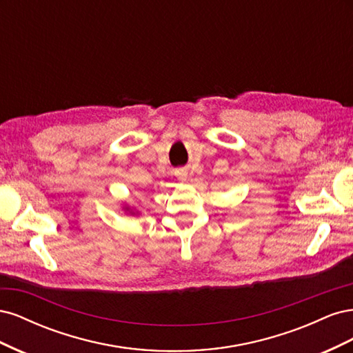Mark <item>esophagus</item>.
Listing matches in <instances>:
<instances>
[{"mask_svg":"<svg viewBox=\"0 0 353 353\" xmlns=\"http://www.w3.org/2000/svg\"><path fill=\"white\" fill-rule=\"evenodd\" d=\"M175 175L178 176V179H179V181H183V183H184V181L187 179V172H185L184 169H179V170H176Z\"/></svg>","mask_w":353,"mask_h":353,"instance_id":"esophagus-1","label":"esophagus"}]
</instances>
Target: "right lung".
Listing matches in <instances>:
<instances>
[{
	"instance_id": "obj_1",
	"label": "right lung",
	"mask_w": 353,
	"mask_h": 353,
	"mask_svg": "<svg viewBox=\"0 0 353 353\" xmlns=\"http://www.w3.org/2000/svg\"><path fill=\"white\" fill-rule=\"evenodd\" d=\"M125 210H126V212H130V213H131V215H135V212H134V210H131V209H130V208H128V206L125 208Z\"/></svg>"
}]
</instances>
